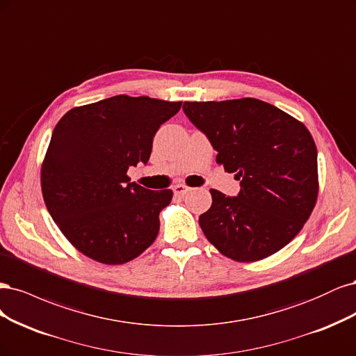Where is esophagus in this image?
<instances>
[{"instance_id": "esophagus-1", "label": "esophagus", "mask_w": 356, "mask_h": 356, "mask_svg": "<svg viewBox=\"0 0 356 356\" xmlns=\"http://www.w3.org/2000/svg\"><path fill=\"white\" fill-rule=\"evenodd\" d=\"M192 191V188H189V186H186V185H176L175 186V189H173V192L176 193V195H186V193H189Z\"/></svg>"}]
</instances>
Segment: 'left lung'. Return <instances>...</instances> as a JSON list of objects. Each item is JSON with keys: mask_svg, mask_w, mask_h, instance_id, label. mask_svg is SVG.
Returning <instances> with one entry per match:
<instances>
[{"mask_svg": "<svg viewBox=\"0 0 356 356\" xmlns=\"http://www.w3.org/2000/svg\"><path fill=\"white\" fill-rule=\"evenodd\" d=\"M183 112L241 186L236 197L210 189L213 204L200 216L204 235L236 261L277 253L300 232L316 202L318 154L311 133L253 97L185 102Z\"/></svg>", "mask_w": 356, "mask_h": 356, "instance_id": "8db88e82", "label": "left lung"}]
</instances>
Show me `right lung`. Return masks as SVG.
Returning <instances> with one entry per match:
<instances>
[{
	"mask_svg": "<svg viewBox=\"0 0 356 356\" xmlns=\"http://www.w3.org/2000/svg\"><path fill=\"white\" fill-rule=\"evenodd\" d=\"M181 102L125 95L66 112L53 130L41 168L44 202L67 241L87 257L122 265L151 245L170 189L130 181L147 164L154 136Z\"/></svg>",
	"mask_w": 356,
	"mask_h": 356,
	"instance_id": "right-lung-1",
	"label": "right lung"
}]
</instances>
